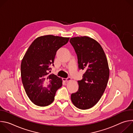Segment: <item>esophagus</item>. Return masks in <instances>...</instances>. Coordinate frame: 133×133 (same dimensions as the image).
I'll return each mask as SVG.
<instances>
[{
  "label": "esophagus",
  "instance_id": "34e87169",
  "mask_svg": "<svg viewBox=\"0 0 133 133\" xmlns=\"http://www.w3.org/2000/svg\"><path fill=\"white\" fill-rule=\"evenodd\" d=\"M63 81H64V82H69V81H70L71 80V78H70V77H68V78H63Z\"/></svg>",
  "mask_w": 133,
  "mask_h": 133
}]
</instances>
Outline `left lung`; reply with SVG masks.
<instances>
[{"label": "left lung", "mask_w": 133, "mask_h": 133, "mask_svg": "<svg viewBox=\"0 0 133 133\" xmlns=\"http://www.w3.org/2000/svg\"><path fill=\"white\" fill-rule=\"evenodd\" d=\"M69 42L77 54L79 68L85 70L71 100L79 109H89L98 102L106 88L109 76L107 59L101 45L89 37H72Z\"/></svg>", "instance_id": "1"}]
</instances>
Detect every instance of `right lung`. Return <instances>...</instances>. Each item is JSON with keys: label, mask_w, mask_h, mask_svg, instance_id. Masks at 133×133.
I'll return each mask as SVG.
<instances>
[{"label": "right lung", "mask_w": 133, "mask_h": 133, "mask_svg": "<svg viewBox=\"0 0 133 133\" xmlns=\"http://www.w3.org/2000/svg\"><path fill=\"white\" fill-rule=\"evenodd\" d=\"M69 37L51 35L37 37L26 52L21 63V77L27 95L36 105L51 104L56 91L62 86V79L49 74L54 66L57 50L66 44Z\"/></svg>", "instance_id": "1"}]
</instances>
